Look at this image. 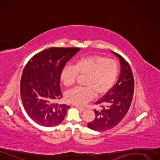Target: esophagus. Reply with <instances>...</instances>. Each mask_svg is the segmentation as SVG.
Segmentation results:
<instances>
[{"mask_svg":"<svg viewBox=\"0 0 160 160\" xmlns=\"http://www.w3.org/2000/svg\"><path fill=\"white\" fill-rule=\"evenodd\" d=\"M76 108L78 109V110H80V111H84L86 109L85 108H82V107H79V106H76Z\"/></svg>","mask_w":160,"mask_h":160,"instance_id":"obj_1","label":"esophagus"}]
</instances>
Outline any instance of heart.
I'll list each match as a JSON object with an SVG mask.
<instances>
[{
	"instance_id": "b5f03b06",
	"label": "heart",
	"mask_w": 160,
	"mask_h": 160,
	"mask_svg": "<svg viewBox=\"0 0 160 160\" xmlns=\"http://www.w3.org/2000/svg\"><path fill=\"white\" fill-rule=\"evenodd\" d=\"M119 67L114 59L93 55L77 60L73 67L67 65L61 72L63 84L73 85L77 77L86 76L84 88H75L65 93L67 101L74 105H83L94 96H102L113 87L119 74Z\"/></svg>"
}]
</instances>
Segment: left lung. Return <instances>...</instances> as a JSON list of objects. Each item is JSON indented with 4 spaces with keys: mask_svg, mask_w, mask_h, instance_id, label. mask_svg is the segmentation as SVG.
<instances>
[{
    "mask_svg": "<svg viewBox=\"0 0 160 160\" xmlns=\"http://www.w3.org/2000/svg\"><path fill=\"white\" fill-rule=\"evenodd\" d=\"M112 52L119 58L121 72L115 85L95 103L101 109H94L95 119L87 125L96 131H105L117 125L127 115L132 100L134 82L131 68L122 56Z\"/></svg>",
    "mask_w": 160,
    "mask_h": 160,
    "instance_id": "8db88e82",
    "label": "left lung"
}]
</instances>
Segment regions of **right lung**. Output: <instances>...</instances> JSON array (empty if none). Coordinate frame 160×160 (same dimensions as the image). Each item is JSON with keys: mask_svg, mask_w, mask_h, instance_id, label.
Segmentation results:
<instances>
[{"mask_svg": "<svg viewBox=\"0 0 160 160\" xmlns=\"http://www.w3.org/2000/svg\"><path fill=\"white\" fill-rule=\"evenodd\" d=\"M80 49L51 47L37 53L23 68L20 95L26 113L38 125L54 127L63 121L70 106L53 103L62 96L60 75L65 64Z\"/></svg>", "mask_w": 160, "mask_h": 160, "instance_id": "right-lung-1", "label": "right lung"}]
</instances>
